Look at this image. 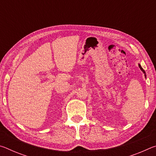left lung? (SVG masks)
<instances>
[{
  "label": "left lung",
  "instance_id": "left-lung-1",
  "mask_svg": "<svg viewBox=\"0 0 156 156\" xmlns=\"http://www.w3.org/2000/svg\"><path fill=\"white\" fill-rule=\"evenodd\" d=\"M139 67H140V69H141V71H142V72H143V73H144L145 78H146V73H145V72H144V70L143 69H142V67H141V65H140V64H139Z\"/></svg>",
  "mask_w": 156,
  "mask_h": 156
}]
</instances>
